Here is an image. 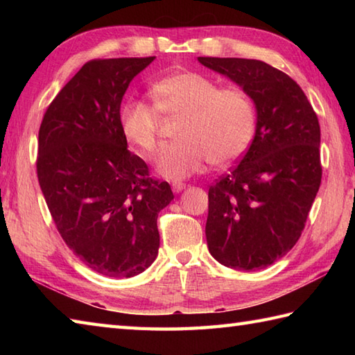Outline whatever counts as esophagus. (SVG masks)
<instances>
[{
    "instance_id": "obj_1",
    "label": "esophagus",
    "mask_w": 355,
    "mask_h": 355,
    "mask_svg": "<svg viewBox=\"0 0 355 355\" xmlns=\"http://www.w3.org/2000/svg\"><path fill=\"white\" fill-rule=\"evenodd\" d=\"M184 187H186V183H182V182H175V183L172 184L173 192H182Z\"/></svg>"
}]
</instances>
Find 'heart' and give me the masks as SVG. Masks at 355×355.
Returning <instances> with one entry per match:
<instances>
[{
    "mask_svg": "<svg viewBox=\"0 0 355 355\" xmlns=\"http://www.w3.org/2000/svg\"><path fill=\"white\" fill-rule=\"evenodd\" d=\"M154 103L130 99L119 112L120 131L141 155H153L160 143L162 117L178 119L175 140L157 157V171L169 180L198 172L207 160L227 166L250 146L256 130V107L239 88H221L197 71H177L150 88Z\"/></svg>",
    "mask_w": 355,
    "mask_h": 355,
    "instance_id": "obj_1",
    "label": "heart"
}]
</instances>
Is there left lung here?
Segmentation results:
<instances>
[{
  "mask_svg": "<svg viewBox=\"0 0 355 355\" xmlns=\"http://www.w3.org/2000/svg\"><path fill=\"white\" fill-rule=\"evenodd\" d=\"M252 97L258 122L239 163L209 187L206 238L223 266L261 270L297 243L322 180L320 126L288 74L258 59L198 58Z\"/></svg>",
  "mask_w": 355,
  "mask_h": 355,
  "instance_id": "1",
  "label": "left lung"
}]
</instances>
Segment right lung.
<instances>
[{"label": "right lung", "mask_w": 355, "mask_h": 355, "mask_svg": "<svg viewBox=\"0 0 355 355\" xmlns=\"http://www.w3.org/2000/svg\"><path fill=\"white\" fill-rule=\"evenodd\" d=\"M155 56L92 59L49 105L36 173L59 235L93 271L131 277L154 262L157 216L173 200L168 182L128 149L119 112L134 76Z\"/></svg>", "instance_id": "add662e5"}]
</instances>
